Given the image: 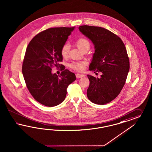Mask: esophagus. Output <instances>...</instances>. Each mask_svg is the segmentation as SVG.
<instances>
[{
    "mask_svg": "<svg viewBox=\"0 0 152 152\" xmlns=\"http://www.w3.org/2000/svg\"><path fill=\"white\" fill-rule=\"evenodd\" d=\"M76 76L77 78H82L83 77H84L85 76L83 75H81V74H77L76 75Z\"/></svg>",
    "mask_w": 152,
    "mask_h": 152,
    "instance_id": "esophagus-1",
    "label": "esophagus"
}]
</instances>
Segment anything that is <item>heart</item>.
Segmentation results:
<instances>
[{
	"label": "heart",
	"instance_id": "1",
	"mask_svg": "<svg viewBox=\"0 0 152 152\" xmlns=\"http://www.w3.org/2000/svg\"><path fill=\"white\" fill-rule=\"evenodd\" d=\"M76 45L78 48L81 51L84 52L85 51H88L90 48V42L88 39L85 38H80L76 42ZM69 45L68 44H65L62 46L61 53V55L66 58L67 57L69 54ZM86 65V62H73L72 64H70V67L78 71H82L85 68V66Z\"/></svg>",
	"mask_w": 152,
	"mask_h": 152
}]
</instances>
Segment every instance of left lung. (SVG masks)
Returning <instances> with one entry per match:
<instances>
[{
  "label": "left lung",
  "instance_id": "8db88e82",
  "mask_svg": "<svg viewBox=\"0 0 152 152\" xmlns=\"http://www.w3.org/2000/svg\"><path fill=\"white\" fill-rule=\"evenodd\" d=\"M78 29L94 45L89 70L102 74L100 78L88 75L90 80L88 99L96 104H106L118 96L129 72V57L125 46L119 37L105 28L85 25Z\"/></svg>",
  "mask_w": 152,
  "mask_h": 152
}]
</instances>
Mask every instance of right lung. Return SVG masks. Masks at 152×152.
Wrapping results in <instances>:
<instances>
[{"instance_id":"1","label":"right lung","mask_w":152,"mask_h":152,"mask_svg":"<svg viewBox=\"0 0 152 152\" xmlns=\"http://www.w3.org/2000/svg\"><path fill=\"white\" fill-rule=\"evenodd\" d=\"M74 29H47L37 34L28 45L22 66L23 77L31 94L45 106H57L62 102L68 86L76 79L68 69L60 76L52 73V66L60 67L58 62L63 60L61 48Z\"/></svg>"}]
</instances>
